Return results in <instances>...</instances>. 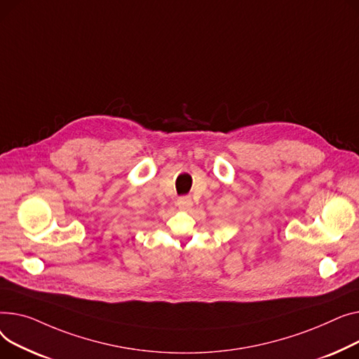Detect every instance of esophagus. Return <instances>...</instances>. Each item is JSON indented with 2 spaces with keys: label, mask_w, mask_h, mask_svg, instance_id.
Returning <instances> with one entry per match:
<instances>
[{
  "label": "esophagus",
  "mask_w": 359,
  "mask_h": 359,
  "mask_svg": "<svg viewBox=\"0 0 359 359\" xmlns=\"http://www.w3.org/2000/svg\"><path fill=\"white\" fill-rule=\"evenodd\" d=\"M177 205H178L181 210H189V208L193 207V201H191V198H189V197L184 196V197H180V198L177 200Z\"/></svg>",
  "instance_id": "obj_1"
}]
</instances>
